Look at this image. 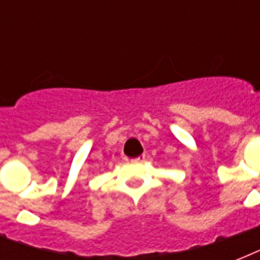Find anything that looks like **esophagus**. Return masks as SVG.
<instances>
[{"instance_id": "1", "label": "esophagus", "mask_w": 260, "mask_h": 260, "mask_svg": "<svg viewBox=\"0 0 260 260\" xmlns=\"http://www.w3.org/2000/svg\"><path fill=\"white\" fill-rule=\"evenodd\" d=\"M144 160H146V155H140V156H138V158L132 159V162H135V163L144 162Z\"/></svg>"}]
</instances>
